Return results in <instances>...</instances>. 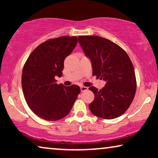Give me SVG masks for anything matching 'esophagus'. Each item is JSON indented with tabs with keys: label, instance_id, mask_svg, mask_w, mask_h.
<instances>
[{
	"label": "esophagus",
	"instance_id": "1",
	"mask_svg": "<svg viewBox=\"0 0 158 158\" xmlns=\"http://www.w3.org/2000/svg\"><path fill=\"white\" fill-rule=\"evenodd\" d=\"M88 90L87 87H85V86H81V90L82 92L85 91V90Z\"/></svg>",
	"mask_w": 158,
	"mask_h": 158
}]
</instances>
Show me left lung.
<instances>
[{
  "label": "left lung",
  "mask_w": 158,
  "mask_h": 158,
  "mask_svg": "<svg viewBox=\"0 0 158 158\" xmlns=\"http://www.w3.org/2000/svg\"><path fill=\"white\" fill-rule=\"evenodd\" d=\"M78 42L91 62L93 75L103 80L100 90L91 86L94 101L89 109L94 115L112 119L122 115L132 102L137 83L135 69L126 52L107 39L98 36H79Z\"/></svg>",
  "instance_id": "obj_1"
}]
</instances>
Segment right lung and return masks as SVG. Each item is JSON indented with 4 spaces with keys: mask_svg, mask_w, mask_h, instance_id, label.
<instances>
[{
    "mask_svg": "<svg viewBox=\"0 0 158 158\" xmlns=\"http://www.w3.org/2000/svg\"><path fill=\"white\" fill-rule=\"evenodd\" d=\"M77 43L76 36H60L42 43L31 53L21 75L26 101L31 111L47 121L62 118L70 113L81 92L78 85L56 83L62 76L64 60Z\"/></svg>",
    "mask_w": 158,
    "mask_h": 158,
    "instance_id": "1",
    "label": "right lung"
}]
</instances>
